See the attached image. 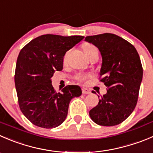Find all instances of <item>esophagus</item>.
I'll return each mask as SVG.
<instances>
[{
    "mask_svg": "<svg viewBox=\"0 0 153 153\" xmlns=\"http://www.w3.org/2000/svg\"><path fill=\"white\" fill-rule=\"evenodd\" d=\"M82 93H84V94H90V93H91V91L87 88H82Z\"/></svg>",
    "mask_w": 153,
    "mask_h": 153,
    "instance_id": "esophagus-1",
    "label": "esophagus"
}]
</instances>
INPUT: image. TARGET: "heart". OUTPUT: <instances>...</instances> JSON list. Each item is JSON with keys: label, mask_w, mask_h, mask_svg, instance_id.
Wrapping results in <instances>:
<instances>
[{"label": "heart", "mask_w": 153, "mask_h": 153, "mask_svg": "<svg viewBox=\"0 0 153 153\" xmlns=\"http://www.w3.org/2000/svg\"><path fill=\"white\" fill-rule=\"evenodd\" d=\"M82 49L83 51H84V54H86V56H87V57H90V56L91 55V54H93V53L98 52L97 48L90 43L83 44ZM88 77H89L88 75H84V74H78V75L75 76V78L80 81H85Z\"/></svg>", "instance_id": "b5f03b06"}]
</instances>
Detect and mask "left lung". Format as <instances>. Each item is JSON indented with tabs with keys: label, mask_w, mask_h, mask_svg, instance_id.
Here are the masks:
<instances>
[{
	"label": "left lung",
	"mask_w": 153,
	"mask_h": 153,
	"mask_svg": "<svg viewBox=\"0 0 153 153\" xmlns=\"http://www.w3.org/2000/svg\"><path fill=\"white\" fill-rule=\"evenodd\" d=\"M84 40L100 51V81L107 87V93L90 110V117L99 126H117L129 117L137 102L143 78L139 54L131 43L115 34L90 36Z\"/></svg>",
	"instance_id": "1"
}]
</instances>
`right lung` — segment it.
<instances>
[{"mask_svg": "<svg viewBox=\"0 0 153 153\" xmlns=\"http://www.w3.org/2000/svg\"><path fill=\"white\" fill-rule=\"evenodd\" d=\"M84 38L45 34L31 40L21 50L15 85L21 111L33 125L45 128L59 126L66 120L71 99L82 93L77 85H68L57 93L51 77L55 71L63 69L66 51Z\"/></svg>", "mask_w": 153, "mask_h": 153, "instance_id": "add662e5", "label": "right lung"}]
</instances>
